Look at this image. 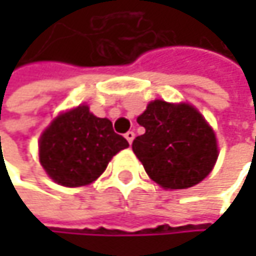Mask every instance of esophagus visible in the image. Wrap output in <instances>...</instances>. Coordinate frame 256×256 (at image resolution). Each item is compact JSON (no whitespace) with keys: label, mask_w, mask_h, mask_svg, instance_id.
Returning a JSON list of instances; mask_svg holds the SVG:
<instances>
[{"label":"esophagus","mask_w":256,"mask_h":256,"mask_svg":"<svg viewBox=\"0 0 256 256\" xmlns=\"http://www.w3.org/2000/svg\"><path fill=\"white\" fill-rule=\"evenodd\" d=\"M124 138H126V139H128V144H132V142H133V139H134V133H133V132H130V130H128V133H126V134H124Z\"/></svg>","instance_id":"34e87169"}]
</instances>
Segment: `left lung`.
Here are the masks:
<instances>
[{"instance_id": "1", "label": "left lung", "mask_w": 256, "mask_h": 256, "mask_svg": "<svg viewBox=\"0 0 256 256\" xmlns=\"http://www.w3.org/2000/svg\"><path fill=\"white\" fill-rule=\"evenodd\" d=\"M145 133L132 148L148 176L163 188L184 190L206 178L218 158L215 132L188 104L152 100L138 117Z\"/></svg>"}]
</instances>
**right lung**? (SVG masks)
<instances>
[{"label": "right lung", "instance_id": "add662e5", "mask_svg": "<svg viewBox=\"0 0 256 256\" xmlns=\"http://www.w3.org/2000/svg\"><path fill=\"white\" fill-rule=\"evenodd\" d=\"M128 142L108 118H99L87 105L59 114L40 138V163L64 186H82L99 178L110 160Z\"/></svg>", "mask_w": 256, "mask_h": 256}]
</instances>
